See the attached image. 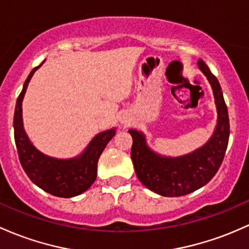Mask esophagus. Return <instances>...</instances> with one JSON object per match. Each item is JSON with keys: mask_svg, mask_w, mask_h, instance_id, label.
Listing matches in <instances>:
<instances>
[{"mask_svg": "<svg viewBox=\"0 0 249 249\" xmlns=\"http://www.w3.org/2000/svg\"><path fill=\"white\" fill-rule=\"evenodd\" d=\"M122 122L123 123H127V122H129V120H127V118H125V117H124V118H122Z\"/></svg>", "mask_w": 249, "mask_h": 249, "instance_id": "obj_1", "label": "esophagus"}]
</instances>
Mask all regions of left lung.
I'll list each match as a JSON object with an SVG mask.
<instances>
[{
	"mask_svg": "<svg viewBox=\"0 0 249 249\" xmlns=\"http://www.w3.org/2000/svg\"><path fill=\"white\" fill-rule=\"evenodd\" d=\"M198 67L212 85L217 108L216 129L206 145L184 157H160L146 146L141 132L129 130L133 139L131 158L136 175L146 188L162 196L177 197L200 189L215 176L225 158L229 139L228 110L216 76L203 60H198Z\"/></svg>",
	"mask_w": 249,
	"mask_h": 249,
	"instance_id": "obj_1",
	"label": "left lung"
}]
</instances>
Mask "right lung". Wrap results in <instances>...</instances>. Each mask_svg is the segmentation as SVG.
Returning a JSON list of instances; mask_svg holds the SVG:
<instances>
[{"instance_id":"right-lung-1","label":"right lung","mask_w":249,"mask_h":249,"mask_svg":"<svg viewBox=\"0 0 249 249\" xmlns=\"http://www.w3.org/2000/svg\"><path fill=\"white\" fill-rule=\"evenodd\" d=\"M41 66V65H40ZM35 67L26 79L18 98L14 113V137L18 160L29 179L42 190L58 197H73L89 189L97 178V164L108 142L116 135L114 129L104 131L93 138L86 151L74 160H55L37 151L24 133L22 126V99Z\"/></svg>"}]
</instances>
